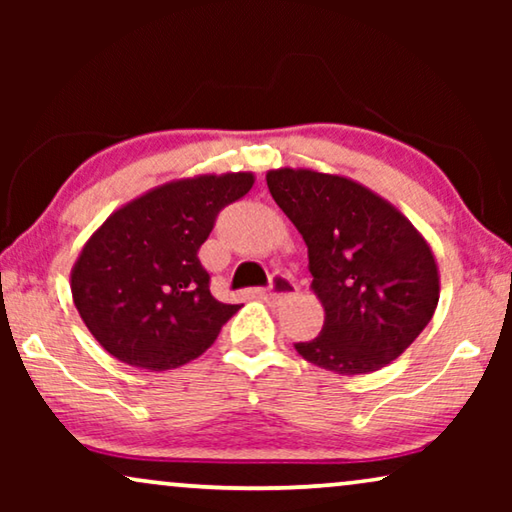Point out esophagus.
I'll use <instances>...</instances> for the list:
<instances>
[{
  "instance_id": "obj_1",
  "label": "esophagus",
  "mask_w": 512,
  "mask_h": 512,
  "mask_svg": "<svg viewBox=\"0 0 512 512\" xmlns=\"http://www.w3.org/2000/svg\"><path fill=\"white\" fill-rule=\"evenodd\" d=\"M296 291H298V286L293 284L291 279L277 275L275 279H272L270 289H261L258 291V296H261L263 300H270V303H279V300L296 296Z\"/></svg>"
}]
</instances>
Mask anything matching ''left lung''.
Here are the masks:
<instances>
[{
    "label": "left lung",
    "instance_id": "obj_1",
    "mask_svg": "<svg viewBox=\"0 0 512 512\" xmlns=\"http://www.w3.org/2000/svg\"><path fill=\"white\" fill-rule=\"evenodd\" d=\"M270 195L307 244L310 289L324 328L296 352L338 375H368L398 359L438 307L440 272L408 216L359 181L279 167Z\"/></svg>",
    "mask_w": 512,
    "mask_h": 512
}]
</instances>
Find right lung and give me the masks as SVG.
<instances>
[{
    "label": "right lung",
    "instance_id": "add662e5",
    "mask_svg": "<svg viewBox=\"0 0 512 512\" xmlns=\"http://www.w3.org/2000/svg\"><path fill=\"white\" fill-rule=\"evenodd\" d=\"M254 172L198 174L118 207L83 244L69 286L93 338L118 361L172 370L198 359L240 305L209 291L198 249Z\"/></svg>",
    "mask_w": 512,
    "mask_h": 512
}]
</instances>
